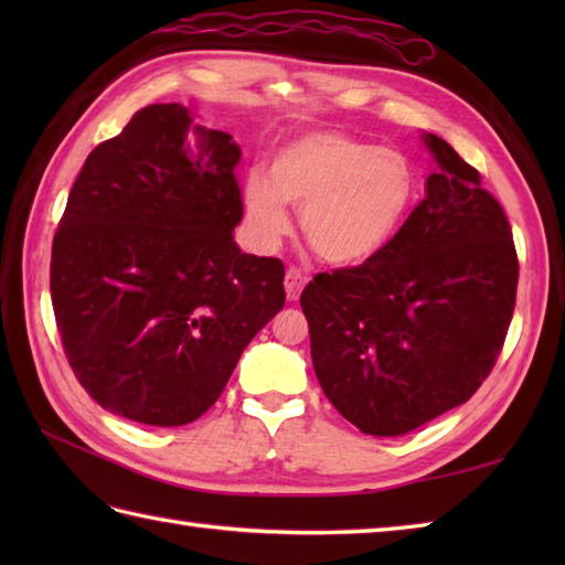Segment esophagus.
<instances>
[{"mask_svg": "<svg viewBox=\"0 0 565 565\" xmlns=\"http://www.w3.org/2000/svg\"><path fill=\"white\" fill-rule=\"evenodd\" d=\"M306 286V276L298 271V269H289L284 276V289H286V298L289 301H298V296H301Z\"/></svg>", "mask_w": 565, "mask_h": 565, "instance_id": "esophagus-1", "label": "esophagus"}]
</instances>
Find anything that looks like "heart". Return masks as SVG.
Returning a JSON list of instances; mask_svg holds the SVG:
<instances>
[{
  "label": "heart",
  "instance_id": "b5f03b06",
  "mask_svg": "<svg viewBox=\"0 0 565 565\" xmlns=\"http://www.w3.org/2000/svg\"><path fill=\"white\" fill-rule=\"evenodd\" d=\"M419 196V172L405 152L320 130L276 152L269 177L252 170L243 206L257 245L274 249L291 231L286 206L301 211V233L334 267L364 264L398 235Z\"/></svg>",
  "mask_w": 565,
  "mask_h": 565
}]
</instances>
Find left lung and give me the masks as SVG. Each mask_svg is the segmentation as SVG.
<instances>
[{"mask_svg":"<svg viewBox=\"0 0 565 565\" xmlns=\"http://www.w3.org/2000/svg\"><path fill=\"white\" fill-rule=\"evenodd\" d=\"M393 243L301 294L328 401L364 435L398 437L466 403L505 342L518 296L508 215L447 140Z\"/></svg>","mask_w":565,"mask_h":565,"instance_id":"8db88e82","label":"left lung"}]
</instances>
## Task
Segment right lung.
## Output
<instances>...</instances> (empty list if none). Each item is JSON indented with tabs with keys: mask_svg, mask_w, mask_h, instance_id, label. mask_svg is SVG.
<instances>
[{
	"mask_svg": "<svg viewBox=\"0 0 565 565\" xmlns=\"http://www.w3.org/2000/svg\"><path fill=\"white\" fill-rule=\"evenodd\" d=\"M239 146L182 104H150L89 152L51 259L57 332L104 411L154 427L218 401L286 301L284 264L245 255Z\"/></svg>",
	"mask_w": 565,
	"mask_h": 565,
	"instance_id": "right-lung-1",
	"label": "right lung"
}]
</instances>
